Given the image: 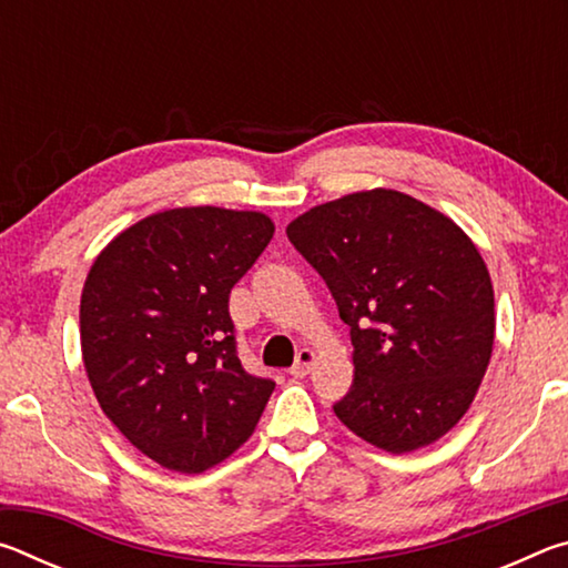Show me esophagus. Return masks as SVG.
I'll return each instance as SVG.
<instances>
[{
	"instance_id": "1",
	"label": "esophagus",
	"mask_w": 568,
	"mask_h": 568,
	"mask_svg": "<svg viewBox=\"0 0 568 568\" xmlns=\"http://www.w3.org/2000/svg\"><path fill=\"white\" fill-rule=\"evenodd\" d=\"M313 361H315V353H313L311 348H303L301 353H297V358H295V363H293L291 376H293V378L307 376V373H311V368H313Z\"/></svg>"
}]
</instances>
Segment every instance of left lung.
<instances>
[{"mask_svg":"<svg viewBox=\"0 0 568 568\" xmlns=\"http://www.w3.org/2000/svg\"><path fill=\"white\" fill-rule=\"evenodd\" d=\"M285 233L351 328L355 376L335 416L388 454L446 436L494 351V285L470 237L383 187L311 207Z\"/></svg>","mask_w":568,"mask_h":568,"instance_id":"1","label":"left lung"}]
</instances>
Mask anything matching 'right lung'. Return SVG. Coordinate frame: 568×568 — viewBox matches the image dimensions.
Instances as JSON below:
<instances>
[{
    "label": "right lung",
    "instance_id": "right-lung-1",
    "mask_svg": "<svg viewBox=\"0 0 568 568\" xmlns=\"http://www.w3.org/2000/svg\"><path fill=\"white\" fill-rule=\"evenodd\" d=\"M275 233L253 210L175 207L112 240L80 301L82 361L120 434L203 474L253 436L275 383L237 358L227 303Z\"/></svg>",
    "mask_w": 568,
    "mask_h": 568
}]
</instances>
